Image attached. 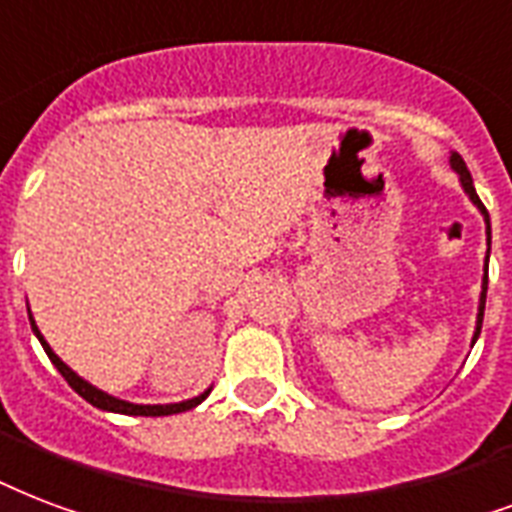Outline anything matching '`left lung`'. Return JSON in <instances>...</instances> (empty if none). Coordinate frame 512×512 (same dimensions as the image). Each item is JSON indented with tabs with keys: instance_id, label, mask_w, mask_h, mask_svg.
Here are the masks:
<instances>
[{
	"instance_id": "1",
	"label": "left lung",
	"mask_w": 512,
	"mask_h": 512,
	"mask_svg": "<svg viewBox=\"0 0 512 512\" xmlns=\"http://www.w3.org/2000/svg\"><path fill=\"white\" fill-rule=\"evenodd\" d=\"M451 166H454V171L462 177V187L464 193L473 198V204L481 209V214L486 217V236H489V244H491V222H489V212H486V206H483V201L478 198V193H475V185H473V177H470V171H467V163L462 161V155L459 152H454L451 155ZM486 265H489V255H486ZM486 290H489V268H486V276H483V292H481V308H478V327H475V338L473 343L478 341V335H481V327H483V308H486Z\"/></svg>"
}]
</instances>
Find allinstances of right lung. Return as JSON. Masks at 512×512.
<instances>
[{
  "label": "right lung",
  "mask_w": 512,
  "mask_h": 512,
  "mask_svg": "<svg viewBox=\"0 0 512 512\" xmlns=\"http://www.w3.org/2000/svg\"><path fill=\"white\" fill-rule=\"evenodd\" d=\"M29 319H31V314H29ZM31 330H34V335H37L39 343H42V349L48 351L50 362L56 365L58 373L66 378V384L72 386L77 395L85 397L88 403L96 405V408H101V411L126 413V416H171V413L190 411V408H195V405L201 403V400H206V395H209V392H204L201 397H193V400H185V403H174V405H134V403H126V400H117V397H109L107 392H101V389L91 386L88 381H83V378L77 376L72 368H66L64 362L58 360V354H53V349L48 346V341L42 338V333H39L37 325H34V319H31Z\"/></svg>",
  "instance_id": "obj_1"
}]
</instances>
